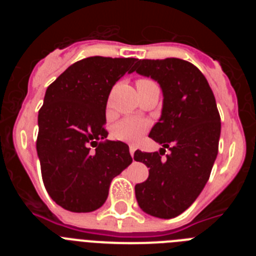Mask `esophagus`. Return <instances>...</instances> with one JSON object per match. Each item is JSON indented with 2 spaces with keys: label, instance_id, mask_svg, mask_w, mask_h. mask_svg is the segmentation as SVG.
Instances as JSON below:
<instances>
[{
  "label": "esophagus",
  "instance_id": "1",
  "mask_svg": "<svg viewBox=\"0 0 256 256\" xmlns=\"http://www.w3.org/2000/svg\"><path fill=\"white\" fill-rule=\"evenodd\" d=\"M134 151H136L134 146H130V156H132V158H133V155H134Z\"/></svg>",
  "mask_w": 256,
  "mask_h": 256
}]
</instances>
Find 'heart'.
Instances as JSON below:
<instances>
[{"label": "heart", "mask_w": 256, "mask_h": 256, "mask_svg": "<svg viewBox=\"0 0 256 256\" xmlns=\"http://www.w3.org/2000/svg\"><path fill=\"white\" fill-rule=\"evenodd\" d=\"M148 123L141 118H126L119 122L112 130V136L119 141L134 144L148 130Z\"/></svg>", "instance_id": "b5f03b06"}]
</instances>
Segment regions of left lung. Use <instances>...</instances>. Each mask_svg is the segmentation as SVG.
Listing matches in <instances>:
<instances>
[{
    "label": "left lung",
    "mask_w": 256,
    "mask_h": 256,
    "mask_svg": "<svg viewBox=\"0 0 256 256\" xmlns=\"http://www.w3.org/2000/svg\"><path fill=\"white\" fill-rule=\"evenodd\" d=\"M136 72L159 83L162 110L148 137L162 144L160 152H134L146 164L148 178L136 184L140 208L170 219L188 209L210 177L218 155L220 116L204 74L186 60H138ZM165 148L171 152L161 158Z\"/></svg>",
    "instance_id": "8db88e82"
}]
</instances>
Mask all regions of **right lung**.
<instances>
[{
  "label": "right lung",
  "mask_w": 256,
  "mask_h": 256,
  "mask_svg": "<svg viewBox=\"0 0 256 256\" xmlns=\"http://www.w3.org/2000/svg\"><path fill=\"white\" fill-rule=\"evenodd\" d=\"M137 60L83 58L47 88L38 112L37 154L48 195L69 212H90L102 206L112 178L132 162L128 144L105 141V123L112 86L134 72ZM90 144H95L94 152Z\"/></svg>",
  "instance_id": "add662e5"
}]
</instances>
